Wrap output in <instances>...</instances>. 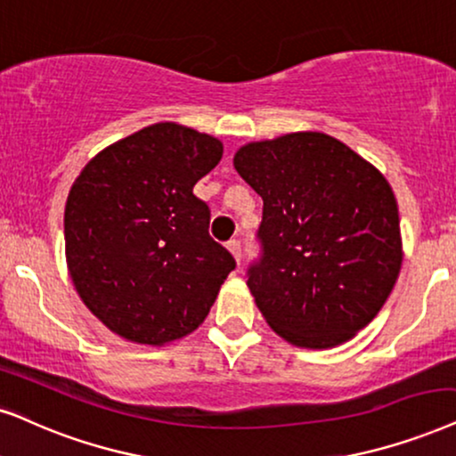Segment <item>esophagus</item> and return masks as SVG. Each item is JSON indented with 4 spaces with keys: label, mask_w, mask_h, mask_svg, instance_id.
<instances>
[{
    "label": "esophagus",
    "mask_w": 456,
    "mask_h": 456,
    "mask_svg": "<svg viewBox=\"0 0 456 456\" xmlns=\"http://www.w3.org/2000/svg\"><path fill=\"white\" fill-rule=\"evenodd\" d=\"M228 251L232 253V257L236 259V264H240V257H242V249H240V240H230L228 242Z\"/></svg>",
    "instance_id": "esophagus-1"
}]
</instances>
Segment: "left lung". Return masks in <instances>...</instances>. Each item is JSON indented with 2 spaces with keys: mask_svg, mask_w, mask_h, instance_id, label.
I'll return each instance as SVG.
<instances>
[{
  "mask_svg": "<svg viewBox=\"0 0 456 456\" xmlns=\"http://www.w3.org/2000/svg\"><path fill=\"white\" fill-rule=\"evenodd\" d=\"M234 169L264 200V256L247 287L265 322L297 347L350 341L398 281L402 236L389 182L322 132L249 142Z\"/></svg>",
  "mask_w": 456,
  "mask_h": 456,
  "instance_id": "8db88e82",
  "label": "left lung"
}]
</instances>
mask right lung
<instances>
[{
    "mask_svg": "<svg viewBox=\"0 0 456 456\" xmlns=\"http://www.w3.org/2000/svg\"><path fill=\"white\" fill-rule=\"evenodd\" d=\"M222 152L214 135L155 123L100 151L70 186V281L123 339L165 346L192 333L234 270V257L207 232L209 207L192 194Z\"/></svg>",
    "mask_w": 456,
    "mask_h": 456,
    "instance_id": "obj_1",
    "label": "right lung"
}]
</instances>
